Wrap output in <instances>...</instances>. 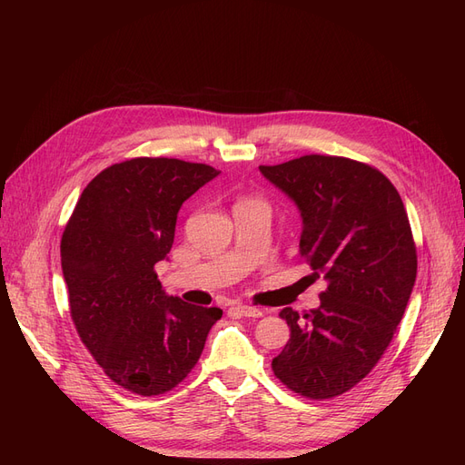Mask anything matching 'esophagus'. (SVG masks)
Returning a JSON list of instances; mask_svg holds the SVG:
<instances>
[{
	"mask_svg": "<svg viewBox=\"0 0 465 465\" xmlns=\"http://www.w3.org/2000/svg\"><path fill=\"white\" fill-rule=\"evenodd\" d=\"M232 311L238 312L241 316H246V318H260L263 314L260 308L248 306V304H236V306H232Z\"/></svg>",
	"mask_w": 465,
	"mask_h": 465,
	"instance_id": "obj_1",
	"label": "esophagus"
}]
</instances>
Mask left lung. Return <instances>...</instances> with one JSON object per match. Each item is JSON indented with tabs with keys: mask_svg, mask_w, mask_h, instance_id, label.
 Segmentation results:
<instances>
[{
	"mask_svg": "<svg viewBox=\"0 0 465 465\" xmlns=\"http://www.w3.org/2000/svg\"><path fill=\"white\" fill-rule=\"evenodd\" d=\"M260 173L297 205L301 258L328 283L311 312H279L291 340L272 369L294 393L335 398L376 367L410 302L417 250L407 211L382 173L345 157L304 154Z\"/></svg>",
	"mask_w": 465,
	"mask_h": 465,
	"instance_id": "1",
	"label": "left lung"
}]
</instances>
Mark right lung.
Masks as SVG:
<instances>
[{"label": "right lung", "instance_id": "1", "mask_svg": "<svg viewBox=\"0 0 465 465\" xmlns=\"http://www.w3.org/2000/svg\"><path fill=\"white\" fill-rule=\"evenodd\" d=\"M217 174L164 157L112 164L65 224L62 272L77 333L106 376L139 396L178 386L223 316L166 294L154 273L173 248L182 203Z\"/></svg>", "mask_w": 465, "mask_h": 465}]
</instances>
